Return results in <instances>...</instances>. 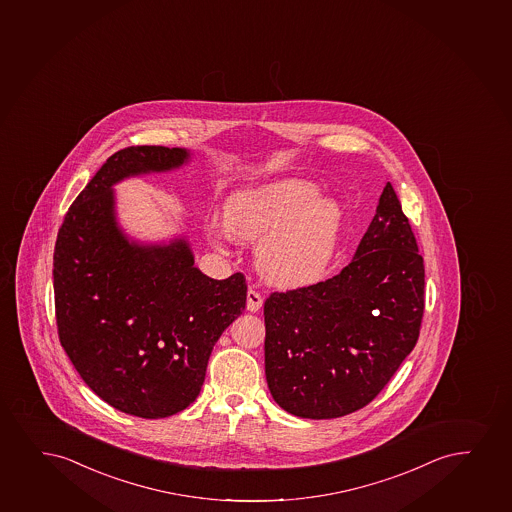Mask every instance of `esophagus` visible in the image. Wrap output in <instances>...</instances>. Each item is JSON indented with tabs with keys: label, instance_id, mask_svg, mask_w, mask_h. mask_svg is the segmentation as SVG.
<instances>
[{
	"label": "esophagus",
	"instance_id": "34e87169",
	"mask_svg": "<svg viewBox=\"0 0 512 512\" xmlns=\"http://www.w3.org/2000/svg\"><path fill=\"white\" fill-rule=\"evenodd\" d=\"M261 306H263V296L258 291L249 289L247 291V310L258 311L261 310Z\"/></svg>",
	"mask_w": 512,
	"mask_h": 512
}]
</instances>
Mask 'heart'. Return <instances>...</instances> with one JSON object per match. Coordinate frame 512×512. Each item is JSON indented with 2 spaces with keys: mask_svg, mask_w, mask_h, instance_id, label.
Masks as SVG:
<instances>
[{
  "mask_svg": "<svg viewBox=\"0 0 512 512\" xmlns=\"http://www.w3.org/2000/svg\"><path fill=\"white\" fill-rule=\"evenodd\" d=\"M317 195L311 183L285 180L242 190L225 202L228 230L239 239L259 240L258 265L273 284H313L334 256L341 209ZM207 235L218 247L230 240V233L216 221H209Z\"/></svg>",
  "mask_w": 512,
  "mask_h": 512,
  "instance_id": "b5f03b06",
  "label": "heart"
}]
</instances>
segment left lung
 I'll return each mask as SVG.
<instances>
[{
	"label": "left lung",
	"instance_id": "8db88e82",
	"mask_svg": "<svg viewBox=\"0 0 512 512\" xmlns=\"http://www.w3.org/2000/svg\"><path fill=\"white\" fill-rule=\"evenodd\" d=\"M424 315V259L386 183L343 272L265 301V374L273 400L303 419L369 405L414 350Z\"/></svg>",
	"mask_w": 512,
	"mask_h": 512
}]
</instances>
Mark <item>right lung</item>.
Here are the masks:
<instances>
[{
	"label": "right lung",
	"mask_w": 512,
	"mask_h": 512,
	"mask_svg": "<svg viewBox=\"0 0 512 512\" xmlns=\"http://www.w3.org/2000/svg\"><path fill=\"white\" fill-rule=\"evenodd\" d=\"M187 159L159 145L110 156L69 207L53 253L60 344L95 395L143 419L195 402L214 344L246 308L242 273L209 279L187 240L138 246L117 227L114 183Z\"/></svg>",
	"instance_id": "1"
}]
</instances>
